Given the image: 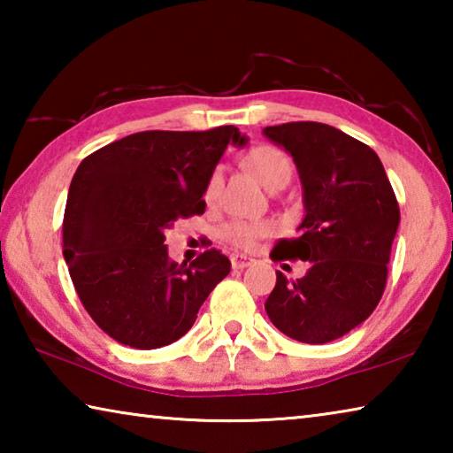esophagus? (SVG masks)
<instances>
[{"instance_id":"obj_1","label":"esophagus","mask_w":453,"mask_h":453,"mask_svg":"<svg viewBox=\"0 0 453 453\" xmlns=\"http://www.w3.org/2000/svg\"><path fill=\"white\" fill-rule=\"evenodd\" d=\"M251 262H254V259L248 257V256H243V254H234L232 256V267H234V270H243V267H248Z\"/></svg>"}]
</instances>
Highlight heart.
I'll use <instances>...</instances> for the list:
<instances>
[{"label":"heart","mask_w":453,"mask_h":453,"mask_svg":"<svg viewBox=\"0 0 453 453\" xmlns=\"http://www.w3.org/2000/svg\"><path fill=\"white\" fill-rule=\"evenodd\" d=\"M245 165L248 170L256 175V178L264 183L267 189L278 186V183H288L291 178V172H294V165H291V159L278 148H272V145H259V148L251 150L248 156H245ZM221 188V167H216L211 172L208 183H205V202L213 203L219 196ZM272 232L270 221H243L235 219L229 221L224 227L219 229L221 240L229 242L235 248H251L259 237Z\"/></svg>","instance_id":"obj_1"}]
</instances>
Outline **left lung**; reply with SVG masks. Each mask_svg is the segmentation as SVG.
<instances>
[{"instance_id": "8db88e82", "label": "left lung", "mask_w": 453, "mask_h": 453, "mask_svg": "<svg viewBox=\"0 0 453 453\" xmlns=\"http://www.w3.org/2000/svg\"><path fill=\"white\" fill-rule=\"evenodd\" d=\"M264 135L294 157L305 210L300 234L280 240L272 257L310 262L296 281L275 272L265 311L291 340L334 342L381 300L400 205L378 153L356 137L318 121L270 126Z\"/></svg>"}]
</instances>
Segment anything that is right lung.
<instances>
[{
    "label": "right lung",
    "instance_id": "obj_1",
    "mask_svg": "<svg viewBox=\"0 0 453 453\" xmlns=\"http://www.w3.org/2000/svg\"><path fill=\"white\" fill-rule=\"evenodd\" d=\"M237 127L140 132L97 150L75 172L64 213V257L91 319L137 349L170 346L189 332L210 291L232 270L208 250L178 265L167 227L205 211V183Z\"/></svg>",
    "mask_w": 453,
    "mask_h": 453
}]
</instances>
